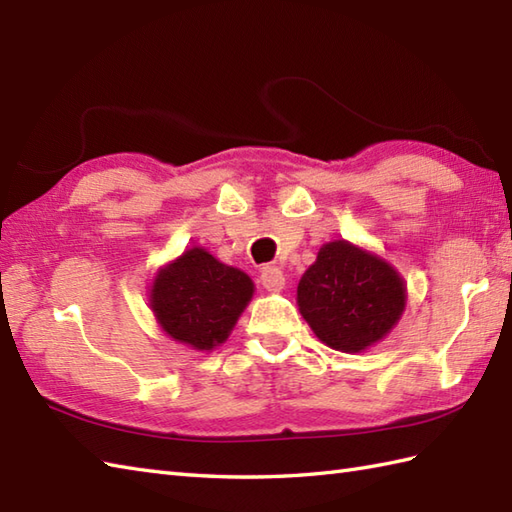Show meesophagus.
Returning <instances> with one entry per match:
<instances>
[{"label": "esophagus", "instance_id": "esophagus-1", "mask_svg": "<svg viewBox=\"0 0 512 512\" xmlns=\"http://www.w3.org/2000/svg\"><path fill=\"white\" fill-rule=\"evenodd\" d=\"M259 279H262V286L268 292H279V290H284V286H286V275L281 273L277 266H266L262 270V277H259Z\"/></svg>", "mask_w": 512, "mask_h": 512}]
</instances>
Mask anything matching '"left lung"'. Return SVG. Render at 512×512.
<instances>
[{"instance_id": "left-lung-1", "label": "left lung", "mask_w": 512, "mask_h": 512, "mask_svg": "<svg viewBox=\"0 0 512 512\" xmlns=\"http://www.w3.org/2000/svg\"><path fill=\"white\" fill-rule=\"evenodd\" d=\"M301 317L332 350L363 352L391 332L407 303L394 266L345 239L323 244L297 286Z\"/></svg>"}]
</instances>
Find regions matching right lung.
Here are the masks:
<instances>
[{
  "label": "right lung",
  "instance_id": "right-lung-1",
  "mask_svg": "<svg viewBox=\"0 0 512 512\" xmlns=\"http://www.w3.org/2000/svg\"><path fill=\"white\" fill-rule=\"evenodd\" d=\"M253 292L246 273L193 246L158 270L149 301L173 341L204 352L228 339Z\"/></svg>",
  "mask_w": 512,
  "mask_h": 512
}]
</instances>
